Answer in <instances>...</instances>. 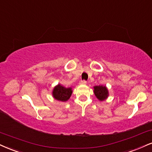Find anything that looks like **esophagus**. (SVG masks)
Instances as JSON below:
<instances>
[{"label": "esophagus", "mask_w": 152, "mask_h": 152, "mask_svg": "<svg viewBox=\"0 0 152 152\" xmlns=\"http://www.w3.org/2000/svg\"><path fill=\"white\" fill-rule=\"evenodd\" d=\"M80 84H81V85H85V84H86V81H85V80H81V81H80Z\"/></svg>", "instance_id": "esophagus-1"}]
</instances>
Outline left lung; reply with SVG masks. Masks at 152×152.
I'll return each mask as SVG.
<instances>
[{"label":"left lung","mask_w":152,"mask_h":152,"mask_svg":"<svg viewBox=\"0 0 152 152\" xmlns=\"http://www.w3.org/2000/svg\"><path fill=\"white\" fill-rule=\"evenodd\" d=\"M94 94L98 99L100 100H104L108 96V91L107 88L103 86H98L94 87Z\"/></svg>","instance_id":"8db88e82"}]
</instances>
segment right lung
Masks as SVG:
<instances>
[{"instance_id": "right-lung-1", "label": "right lung", "mask_w": 152, "mask_h": 152, "mask_svg": "<svg viewBox=\"0 0 152 152\" xmlns=\"http://www.w3.org/2000/svg\"><path fill=\"white\" fill-rule=\"evenodd\" d=\"M72 94L71 88H65L58 84L53 91V96L55 99L60 101H66L69 99Z\"/></svg>"}]
</instances>
